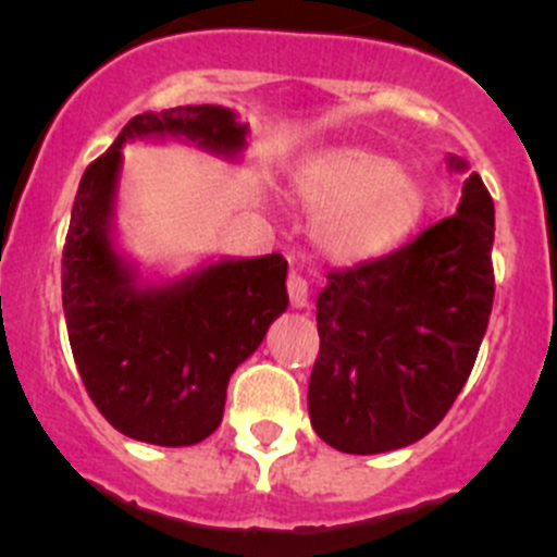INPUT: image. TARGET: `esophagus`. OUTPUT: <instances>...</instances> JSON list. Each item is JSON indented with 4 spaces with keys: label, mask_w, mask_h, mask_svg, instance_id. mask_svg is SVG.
I'll use <instances>...</instances> for the list:
<instances>
[{
    "label": "esophagus",
    "mask_w": 557,
    "mask_h": 557,
    "mask_svg": "<svg viewBox=\"0 0 557 557\" xmlns=\"http://www.w3.org/2000/svg\"><path fill=\"white\" fill-rule=\"evenodd\" d=\"M288 296L294 310H307L310 307V285H307V280L299 272L288 274Z\"/></svg>",
    "instance_id": "obj_1"
}]
</instances>
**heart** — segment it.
<instances>
[{
    "mask_svg": "<svg viewBox=\"0 0 557 557\" xmlns=\"http://www.w3.org/2000/svg\"><path fill=\"white\" fill-rule=\"evenodd\" d=\"M314 221V243L339 263L374 261L398 247L423 218V180L372 148L342 145L307 159L290 177Z\"/></svg>",
    "mask_w": 557,
    "mask_h": 557,
    "instance_id": "obj_1",
    "label": "heart"
}]
</instances>
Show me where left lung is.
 I'll list each match as a JSON object with an SVG mask.
<instances>
[{
	"label": "left lung",
	"instance_id": "8db88e82",
	"mask_svg": "<svg viewBox=\"0 0 557 557\" xmlns=\"http://www.w3.org/2000/svg\"><path fill=\"white\" fill-rule=\"evenodd\" d=\"M453 172H469L447 156ZM496 212L476 172L453 218L377 261L331 272L307 407L320 440L377 455L423 440L469 380L493 310Z\"/></svg>",
	"mask_w": 557,
	"mask_h": 557
}]
</instances>
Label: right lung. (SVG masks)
Returning <instances> with one entry per match:
<instances>
[{"label":"right lung","mask_w":557,"mask_h":557,"mask_svg":"<svg viewBox=\"0 0 557 557\" xmlns=\"http://www.w3.org/2000/svg\"><path fill=\"white\" fill-rule=\"evenodd\" d=\"M250 126L221 104L132 117L83 172L61 258L72 356L88 396L123 436L190 447L221 425L226 387L269 325L288 310V261L207 258L177 277H150L117 245V190L128 143H185L239 161Z\"/></svg>","instance_id":"1"}]
</instances>
